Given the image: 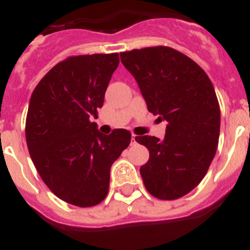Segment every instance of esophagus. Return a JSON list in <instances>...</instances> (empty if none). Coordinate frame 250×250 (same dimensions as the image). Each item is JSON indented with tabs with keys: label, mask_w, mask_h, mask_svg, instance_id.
Here are the masks:
<instances>
[{
	"label": "esophagus",
	"mask_w": 250,
	"mask_h": 250,
	"mask_svg": "<svg viewBox=\"0 0 250 250\" xmlns=\"http://www.w3.org/2000/svg\"><path fill=\"white\" fill-rule=\"evenodd\" d=\"M136 143H138V136L132 134V136H131V145H135Z\"/></svg>",
	"instance_id": "34e87169"
}]
</instances>
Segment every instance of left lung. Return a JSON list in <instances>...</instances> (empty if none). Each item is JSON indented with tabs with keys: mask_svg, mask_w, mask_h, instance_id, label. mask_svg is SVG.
Here are the masks:
<instances>
[{
	"mask_svg": "<svg viewBox=\"0 0 250 250\" xmlns=\"http://www.w3.org/2000/svg\"><path fill=\"white\" fill-rule=\"evenodd\" d=\"M120 57L147 110L167 123L163 140L138 136L150 154L140 167L143 182L158 199H179L202 182L218 147L220 107L213 83L195 61L167 46L125 51Z\"/></svg>",
	"mask_w": 250,
	"mask_h": 250,
	"instance_id": "1",
	"label": "left lung"
}]
</instances>
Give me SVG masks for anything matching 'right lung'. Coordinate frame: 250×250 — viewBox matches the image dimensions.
I'll list each match as a JSON object with an SVG mask.
<instances>
[{"label": "right lung", "instance_id": "1", "mask_svg": "<svg viewBox=\"0 0 250 250\" xmlns=\"http://www.w3.org/2000/svg\"><path fill=\"white\" fill-rule=\"evenodd\" d=\"M119 54L70 56L55 65L31 95L26 143L37 173L52 193L76 207L98 205L107 195L110 169L131 134L103 135L98 118Z\"/></svg>", "mask_w": 250, "mask_h": 250}]
</instances>
